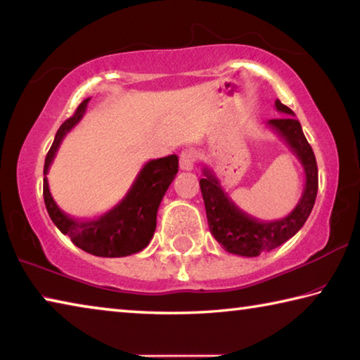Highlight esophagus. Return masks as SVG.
<instances>
[{"label":"esophagus","instance_id":"34e87169","mask_svg":"<svg viewBox=\"0 0 360 360\" xmlns=\"http://www.w3.org/2000/svg\"><path fill=\"white\" fill-rule=\"evenodd\" d=\"M197 151L192 148L188 149H182L179 154V167L181 169H186V172H191L195 167V162H197Z\"/></svg>","mask_w":360,"mask_h":360}]
</instances>
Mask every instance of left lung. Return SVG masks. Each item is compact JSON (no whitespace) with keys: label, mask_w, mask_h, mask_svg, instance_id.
<instances>
[{"label":"left lung","mask_w":360,"mask_h":360,"mask_svg":"<svg viewBox=\"0 0 360 360\" xmlns=\"http://www.w3.org/2000/svg\"><path fill=\"white\" fill-rule=\"evenodd\" d=\"M276 108L288 116L269 120L267 126L285 140L292 154L302 163L305 173L302 197L286 217L267 221L248 215L225 192L214 169L206 165L202 167L205 178L200 179V188L205 200L209 230L226 252L240 257H258L291 239L304 226L316 200L318 167L313 149L305 139L300 122L294 117L292 110L278 99L276 101Z\"/></svg>","instance_id":"obj_1"}]
</instances>
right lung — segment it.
<instances>
[{"mask_svg":"<svg viewBox=\"0 0 360 360\" xmlns=\"http://www.w3.org/2000/svg\"><path fill=\"white\" fill-rule=\"evenodd\" d=\"M89 99H84L74 116L61 124L55 135L53 145L45 158L44 165V201L50 219L63 234L82 250L96 257L120 258L134 255L145 248L153 239L155 220L163 195L168 191L176 173H178V155L154 159L145 163L132 187L117 205L108 212L91 220H78L70 217L56 205L50 193L47 173L51 162L72 129H74L86 112Z\"/></svg>","mask_w":360,"mask_h":360,"instance_id":"obj_1","label":"right lung"}]
</instances>
